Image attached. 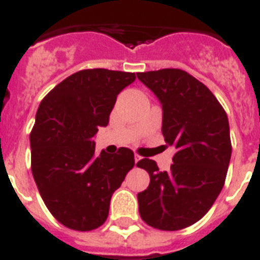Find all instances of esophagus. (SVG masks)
<instances>
[{"mask_svg": "<svg viewBox=\"0 0 260 260\" xmlns=\"http://www.w3.org/2000/svg\"><path fill=\"white\" fill-rule=\"evenodd\" d=\"M141 158H143V157H141V155L135 154V162H136V164H137V162H139V161H141Z\"/></svg>", "mask_w": 260, "mask_h": 260, "instance_id": "1", "label": "esophagus"}]
</instances>
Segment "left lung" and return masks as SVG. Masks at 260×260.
<instances>
[{"mask_svg":"<svg viewBox=\"0 0 260 260\" xmlns=\"http://www.w3.org/2000/svg\"><path fill=\"white\" fill-rule=\"evenodd\" d=\"M137 78L159 99L166 146L175 149L169 171L149 158L137 162L150 177L137 195L140 216L154 229H184L211 209L224 187L232 155L226 112L204 83L182 69L144 72Z\"/></svg>","mask_w":260,"mask_h":260,"instance_id":"obj_1","label":"left lung"}]
</instances>
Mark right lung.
<instances>
[{
  "instance_id": "obj_1",
  "label": "right lung",
  "mask_w": 260,
  "mask_h": 260,
  "mask_svg": "<svg viewBox=\"0 0 260 260\" xmlns=\"http://www.w3.org/2000/svg\"><path fill=\"white\" fill-rule=\"evenodd\" d=\"M136 80L129 72L83 69L55 86L40 103L30 133L31 170L56 220L78 232L105 224L111 196L135 166L131 149L95 154L117 94Z\"/></svg>"
}]
</instances>
